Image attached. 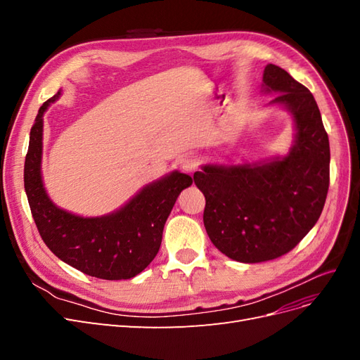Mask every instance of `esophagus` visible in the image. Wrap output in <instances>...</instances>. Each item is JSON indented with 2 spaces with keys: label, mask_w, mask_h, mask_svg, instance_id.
<instances>
[{
  "label": "esophagus",
  "mask_w": 360,
  "mask_h": 360,
  "mask_svg": "<svg viewBox=\"0 0 360 360\" xmlns=\"http://www.w3.org/2000/svg\"><path fill=\"white\" fill-rule=\"evenodd\" d=\"M200 160L197 156H184L180 160V167L184 172H195L198 169Z\"/></svg>",
  "instance_id": "esophagus-1"
}]
</instances>
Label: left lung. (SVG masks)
Wrapping results in <instances>:
<instances>
[{"mask_svg":"<svg viewBox=\"0 0 360 360\" xmlns=\"http://www.w3.org/2000/svg\"><path fill=\"white\" fill-rule=\"evenodd\" d=\"M271 103L294 115L296 144L284 159L254 165H205L193 174L204 193V226L222 254L263 263L296 248L319 221L329 191L330 147L321 114L307 86L275 64L264 69Z\"/></svg>","mask_w":360,"mask_h":360,"instance_id":"1","label":"left lung"}]
</instances>
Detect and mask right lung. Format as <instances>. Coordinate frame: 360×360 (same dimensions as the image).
<instances>
[{
  "mask_svg": "<svg viewBox=\"0 0 360 360\" xmlns=\"http://www.w3.org/2000/svg\"><path fill=\"white\" fill-rule=\"evenodd\" d=\"M60 91L40 106L30 132L24 184L32 219L45 245L64 263L94 278L118 281L141 274L159 252L163 226L188 174L174 171L141 191L123 209L102 217H81L53 205L40 176L43 112Z\"/></svg>",
  "mask_w": 360,
  "mask_h": 360,
  "instance_id": "obj_1",
  "label": "right lung"
}]
</instances>
